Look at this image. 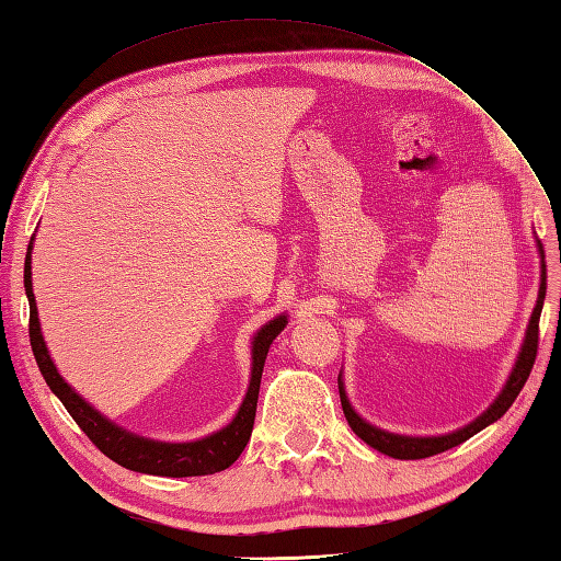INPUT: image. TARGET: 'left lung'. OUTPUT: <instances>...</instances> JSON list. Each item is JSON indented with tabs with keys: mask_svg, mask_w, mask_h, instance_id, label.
<instances>
[{
	"mask_svg": "<svg viewBox=\"0 0 561 561\" xmlns=\"http://www.w3.org/2000/svg\"><path fill=\"white\" fill-rule=\"evenodd\" d=\"M545 267V265H542ZM545 270H542V284H540V296H538V304H535V311L530 318V325L526 332V342H523V350L518 354V362L514 366V371H511L506 386L502 390V396L494 400V404L490 410H486L482 416H478L472 424H468L460 432H453L446 436H428V438H412V436H398V434H388L383 428H376L368 422H364L359 414L352 410V404L344 396V388H342V380H340V400H342V412L347 416V422L352 426V432L359 436L362 440H366L368 446L386 453L390 458H400V460H420V458H428V456H436V453H444L448 448H456L460 446L462 440H468L470 436H474L478 432H482L484 426H490L492 422L502 420L506 414V410L514 404V400L518 398V392L526 386V380L533 371V364H535V356H538V332H540V313H542V301H545Z\"/></svg>",
	"mask_w": 561,
	"mask_h": 561,
	"instance_id": "left-lung-1",
	"label": "left lung"
}]
</instances>
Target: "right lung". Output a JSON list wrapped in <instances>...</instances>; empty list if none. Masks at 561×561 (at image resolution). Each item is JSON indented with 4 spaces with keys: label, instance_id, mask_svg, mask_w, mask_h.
<instances>
[{
    "label": "right lung",
    "instance_id": "add662e5",
    "mask_svg": "<svg viewBox=\"0 0 561 561\" xmlns=\"http://www.w3.org/2000/svg\"><path fill=\"white\" fill-rule=\"evenodd\" d=\"M31 248L26 253V265H23V287H26L31 318H28V335H31V350L38 364L45 383L50 386L55 396L62 400L65 410L71 414L81 432L91 438V444L96 446L103 456H108L117 465H123L127 470L147 472V474H161V478H197V474H214L229 468L241 456L250 434H253L255 424V410H257V392H260V378L262 368H265L267 350L272 340L279 335L287 325V316L274 318L272 323L262 328L253 340V376H250V388L245 392V400L238 410L236 420L224 426L221 432L211 434L202 440H193V444H163V440H149L125 432V428L115 426L113 422L105 420L103 414L91 408L89 402H83L75 390H71L62 376L57 374V368L47 354V347L41 335L38 323V308H35L33 284H31Z\"/></svg>",
    "mask_w": 561,
    "mask_h": 561
}]
</instances>
